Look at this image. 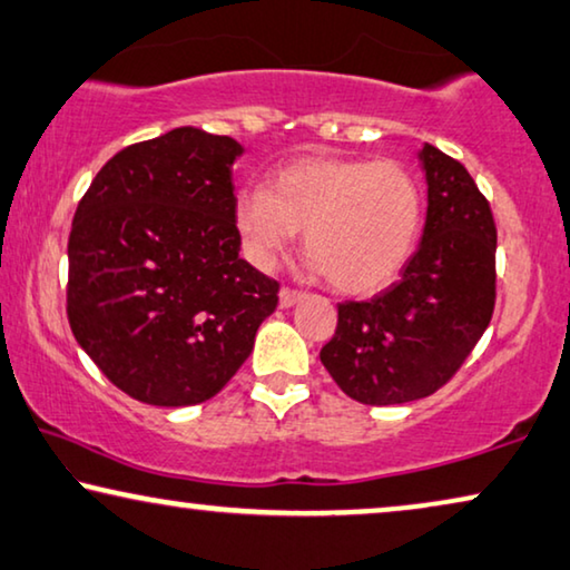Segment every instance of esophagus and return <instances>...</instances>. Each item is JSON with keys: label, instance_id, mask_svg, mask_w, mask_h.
<instances>
[{"label": "esophagus", "instance_id": "34e87169", "mask_svg": "<svg viewBox=\"0 0 570 570\" xmlns=\"http://www.w3.org/2000/svg\"><path fill=\"white\" fill-rule=\"evenodd\" d=\"M303 298H305V293L295 291V287H283V291H279V305H283V308H291V305L301 303Z\"/></svg>", "mask_w": 570, "mask_h": 570}]
</instances>
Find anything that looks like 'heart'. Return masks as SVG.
Here are the masks:
<instances>
[{
	"label": "heart",
	"instance_id": "obj_1",
	"mask_svg": "<svg viewBox=\"0 0 570 570\" xmlns=\"http://www.w3.org/2000/svg\"><path fill=\"white\" fill-rule=\"evenodd\" d=\"M234 220L249 259L272 267L303 230V254L328 287L373 295L414 257L424 220L416 177L399 161L308 156L244 189Z\"/></svg>",
	"mask_w": 570,
	"mask_h": 570
}]
</instances>
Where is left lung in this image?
Returning a JSON list of instances; mask_svg holds the SVG:
<instances>
[{
    "mask_svg": "<svg viewBox=\"0 0 570 570\" xmlns=\"http://www.w3.org/2000/svg\"><path fill=\"white\" fill-rule=\"evenodd\" d=\"M426 224L401 279L370 301L340 303L321 362L350 399L393 406L432 395L473 352L497 305V224L468 169L432 144Z\"/></svg>",
    "mask_w": 570,
    "mask_h": 570,
    "instance_id": "left-lung-1",
    "label": "left lung"
}]
</instances>
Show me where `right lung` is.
I'll use <instances>...</instances> for the list:
<instances>
[{"instance_id":"obj_1","label":"right lung","mask_w":570,"mask_h":570,"mask_svg":"<svg viewBox=\"0 0 570 570\" xmlns=\"http://www.w3.org/2000/svg\"><path fill=\"white\" fill-rule=\"evenodd\" d=\"M228 136L175 128L97 171L73 213L66 316L130 399L193 406L252 354L277 279L238 257Z\"/></svg>"}]
</instances>
